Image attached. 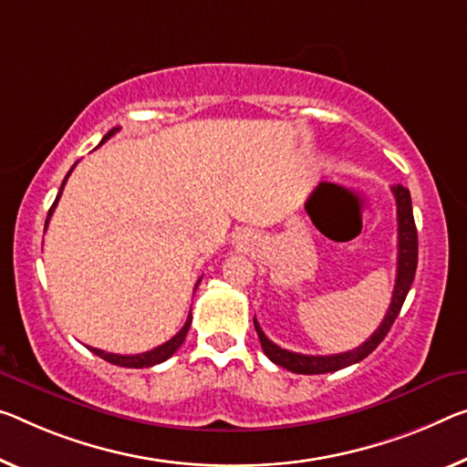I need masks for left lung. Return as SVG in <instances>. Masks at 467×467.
<instances>
[{
    "label": "left lung",
    "mask_w": 467,
    "mask_h": 467,
    "mask_svg": "<svg viewBox=\"0 0 467 467\" xmlns=\"http://www.w3.org/2000/svg\"><path fill=\"white\" fill-rule=\"evenodd\" d=\"M392 193H394V200H397V221H399L397 282H394L392 300H390L389 311L384 315L382 324H379L376 332L355 350H347V353H338V355H300L271 342L254 319V327H256L258 340H261L265 355H267L275 365H279V368H285L288 371H294V374H305V376L338 371L342 368H348V365L363 361L369 353H374L378 344L382 342L386 338V334L390 332L394 319L399 317L400 306L405 303L407 292L413 284L415 269H418V229H415V221H413L411 193H409V190L403 188V185H392Z\"/></svg>",
    "instance_id": "1"
}]
</instances>
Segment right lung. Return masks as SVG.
Masks as SVG:
<instances>
[{
  "mask_svg": "<svg viewBox=\"0 0 467 467\" xmlns=\"http://www.w3.org/2000/svg\"><path fill=\"white\" fill-rule=\"evenodd\" d=\"M117 131H119V127L110 129V131L104 135V140L99 141V146H102V143H104L106 140H109V138H112V135L117 133ZM75 164H77V162H75ZM75 164H73V169H75ZM73 169L68 171V175L73 173ZM68 175L64 177L58 196H56L52 209H49V213H47L46 229H47V223H49V217H52L56 204H58V200H60V196H62L64 183H67ZM198 284H200V279L196 282V288H198ZM190 326H192V313L188 315V321H185L183 327L179 329V332L173 336V338L167 340L164 344H161V347H156V348H152V350H146V353H140V355H114V353H106V350H99V348H91V347H89V350H91V353H96L98 357H102L104 361H109V363H112V365H120V368H135V369H138V368H152V365H159V363H162V361H167L169 357L175 355V350H177L179 347H182L183 340H185V336H188Z\"/></svg>",
  "mask_w": 467,
  "mask_h": 467,
  "instance_id": "right-lung-1",
  "label": "right lung"
}]
</instances>
